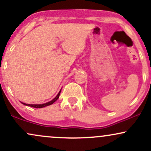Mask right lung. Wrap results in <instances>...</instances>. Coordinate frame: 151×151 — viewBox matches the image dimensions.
Segmentation results:
<instances>
[{"label": "right lung", "mask_w": 151, "mask_h": 151, "mask_svg": "<svg viewBox=\"0 0 151 151\" xmlns=\"http://www.w3.org/2000/svg\"><path fill=\"white\" fill-rule=\"evenodd\" d=\"M60 91H60V92L58 93V94L57 96H56V97L55 98V99H53L51 101H50V102H48L46 103H43V104H39V105H31V104H26V103H22V104L25 105H27V106H30V107H33V108H44V107L46 106H48V105H52V103H53L54 102H55L58 99V98H59L60 96Z\"/></svg>", "instance_id": "1"}]
</instances>
